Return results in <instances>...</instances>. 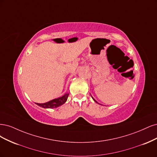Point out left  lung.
<instances>
[{
	"label": "left lung",
	"instance_id": "obj_1",
	"mask_svg": "<svg viewBox=\"0 0 157 157\" xmlns=\"http://www.w3.org/2000/svg\"><path fill=\"white\" fill-rule=\"evenodd\" d=\"M93 100H94V101H95V102H97V101H96V100H94V98H93Z\"/></svg>",
	"mask_w": 157,
	"mask_h": 157
}]
</instances>
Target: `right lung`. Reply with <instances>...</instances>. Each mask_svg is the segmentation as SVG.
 <instances>
[{
  "mask_svg": "<svg viewBox=\"0 0 157 157\" xmlns=\"http://www.w3.org/2000/svg\"><path fill=\"white\" fill-rule=\"evenodd\" d=\"M68 95L69 94L67 93L65 94L63 97H60L57 99L52 100L48 102L44 103V104H38V103H36V104L40 106V107L44 108H56L66 102V101L67 100Z\"/></svg>",
  "mask_w": 157,
  "mask_h": 157,
  "instance_id": "1",
  "label": "right lung"
}]
</instances>
